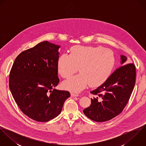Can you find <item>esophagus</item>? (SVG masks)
Here are the masks:
<instances>
[{
	"label": "esophagus",
	"mask_w": 146,
	"mask_h": 146,
	"mask_svg": "<svg viewBox=\"0 0 146 146\" xmlns=\"http://www.w3.org/2000/svg\"><path fill=\"white\" fill-rule=\"evenodd\" d=\"M71 96L72 97H78V96H79V93H74V92H72L71 93Z\"/></svg>",
	"instance_id": "esophagus-1"
}]
</instances>
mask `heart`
Returning <instances> with one entry per match:
<instances>
[{
    "label": "heart",
    "instance_id": "b5f03b06",
    "mask_svg": "<svg viewBox=\"0 0 146 146\" xmlns=\"http://www.w3.org/2000/svg\"><path fill=\"white\" fill-rule=\"evenodd\" d=\"M115 64L113 52L102 46L75 45L70 53H64L57 60L58 73L67 78L76 72H80L64 81L63 86L67 89L79 92L89 83L98 86L108 79Z\"/></svg>",
    "mask_w": 146,
    "mask_h": 146
}]
</instances>
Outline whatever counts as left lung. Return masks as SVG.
<instances>
[{"label": "left lung", "mask_w": 146, "mask_h": 146, "mask_svg": "<svg viewBox=\"0 0 146 146\" xmlns=\"http://www.w3.org/2000/svg\"><path fill=\"white\" fill-rule=\"evenodd\" d=\"M122 66L95 90L91 104L85 108L84 114L96 122H104L119 115L127 104L133 90L136 78L135 66L127 63L126 57L121 56Z\"/></svg>", "instance_id": "1"}]
</instances>
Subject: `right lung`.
<instances>
[{"label":"right lung","instance_id":"obj_1","mask_svg":"<svg viewBox=\"0 0 146 146\" xmlns=\"http://www.w3.org/2000/svg\"><path fill=\"white\" fill-rule=\"evenodd\" d=\"M60 46L47 41L23 51L11 68L9 86L22 112L38 122L57 116L70 96L68 91L54 89L58 77V51Z\"/></svg>","mask_w":146,"mask_h":146}]
</instances>
